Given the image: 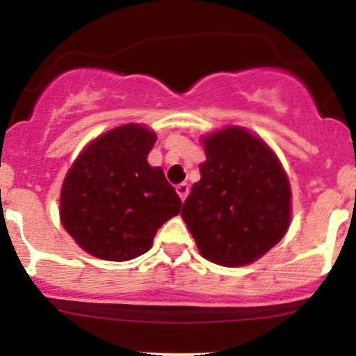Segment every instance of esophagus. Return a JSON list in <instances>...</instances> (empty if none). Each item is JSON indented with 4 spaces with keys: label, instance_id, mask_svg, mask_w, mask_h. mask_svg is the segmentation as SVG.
Here are the masks:
<instances>
[{
    "label": "esophagus",
    "instance_id": "1",
    "mask_svg": "<svg viewBox=\"0 0 356 356\" xmlns=\"http://www.w3.org/2000/svg\"><path fill=\"white\" fill-rule=\"evenodd\" d=\"M175 191H177L179 198L184 201L186 196L189 195V184H186V182H182V184H179L177 188H175Z\"/></svg>",
    "mask_w": 356,
    "mask_h": 356
}]
</instances>
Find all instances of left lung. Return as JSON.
Instances as JSON below:
<instances>
[{
    "mask_svg": "<svg viewBox=\"0 0 356 356\" xmlns=\"http://www.w3.org/2000/svg\"><path fill=\"white\" fill-rule=\"evenodd\" d=\"M207 161L182 207L201 257L225 267L258 260L286 234L291 188L279 158L243 127L201 139Z\"/></svg>",
    "mask_w": 356,
    "mask_h": 356,
    "instance_id": "8db88e82",
    "label": "left lung"
}]
</instances>
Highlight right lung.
Instances as JSON below:
<instances>
[{"instance_id":"add662e5","label":"right lung","mask_w":356,"mask_h":356,"mask_svg":"<svg viewBox=\"0 0 356 356\" xmlns=\"http://www.w3.org/2000/svg\"><path fill=\"white\" fill-rule=\"evenodd\" d=\"M156 134L127 124L96 138L67 172L60 218L82 250L125 261L146 253L156 231L181 211L160 167L148 163Z\"/></svg>"}]
</instances>
